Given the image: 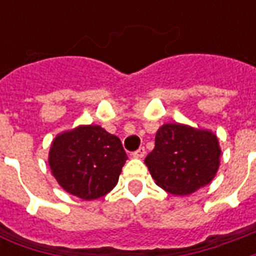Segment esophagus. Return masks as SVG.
<instances>
[{
    "mask_svg": "<svg viewBox=\"0 0 256 256\" xmlns=\"http://www.w3.org/2000/svg\"><path fill=\"white\" fill-rule=\"evenodd\" d=\"M144 154H146V150H144V148H140L136 152H132V156L134 158H144Z\"/></svg>",
    "mask_w": 256,
    "mask_h": 256,
    "instance_id": "34e87169",
    "label": "esophagus"
}]
</instances>
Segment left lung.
<instances>
[{"label": "left lung", "instance_id": "left-lung-1", "mask_svg": "<svg viewBox=\"0 0 256 256\" xmlns=\"http://www.w3.org/2000/svg\"><path fill=\"white\" fill-rule=\"evenodd\" d=\"M218 138L208 130L166 124L144 160L156 183L174 195H188L212 180L219 168Z\"/></svg>", "mask_w": 256, "mask_h": 256}]
</instances>
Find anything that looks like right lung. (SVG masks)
Returning a JSON list of instances; mask_svg holds the SVG:
<instances>
[{
  "instance_id": "right-lung-1",
  "label": "right lung",
  "mask_w": 256,
  "mask_h": 256,
  "mask_svg": "<svg viewBox=\"0 0 256 256\" xmlns=\"http://www.w3.org/2000/svg\"><path fill=\"white\" fill-rule=\"evenodd\" d=\"M128 156L118 136L96 124L58 134L49 152V166L69 194L92 200L118 183Z\"/></svg>"
}]
</instances>
